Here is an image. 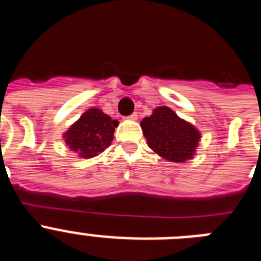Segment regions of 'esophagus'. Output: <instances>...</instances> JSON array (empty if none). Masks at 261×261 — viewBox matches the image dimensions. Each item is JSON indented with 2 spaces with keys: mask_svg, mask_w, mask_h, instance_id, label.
Segmentation results:
<instances>
[{
  "mask_svg": "<svg viewBox=\"0 0 261 261\" xmlns=\"http://www.w3.org/2000/svg\"><path fill=\"white\" fill-rule=\"evenodd\" d=\"M126 119H128V120H137V114H132L130 116L126 117Z\"/></svg>",
  "mask_w": 261,
  "mask_h": 261,
  "instance_id": "34e87169",
  "label": "esophagus"
}]
</instances>
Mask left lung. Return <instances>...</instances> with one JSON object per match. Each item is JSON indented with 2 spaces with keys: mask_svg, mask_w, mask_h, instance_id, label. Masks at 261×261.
<instances>
[{
  "mask_svg": "<svg viewBox=\"0 0 261 261\" xmlns=\"http://www.w3.org/2000/svg\"><path fill=\"white\" fill-rule=\"evenodd\" d=\"M141 128L149 147L168 162L192 159L201 138L199 129L166 106L154 108L150 116L144 117Z\"/></svg>",
  "mask_w": 261,
  "mask_h": 261,
  "instance_id": "left-lung-1",
  "label": "left lung"
}]
</instances>
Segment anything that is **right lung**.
<instances>
[{"label": "right lung", "mask_w": 261, "mask_h": 261, "mask_svg": "<svg viewBox=\"0 0 261 261\" xmlns=\"http://www.w3.org/2000/svg\"><path fill=\"white\" fill-rule=\"evenodd\" d=\"M117 120L111 119L99 108H90L71 124L62 137L80 158H93L105 151L114 140Z\"/></svg>", "instance_id": "right-lung-1"}]
</instances>
